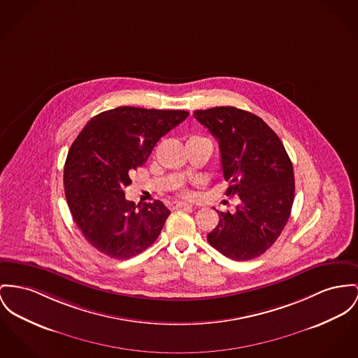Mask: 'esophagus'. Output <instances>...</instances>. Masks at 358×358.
<instances>
[{
    "label": "esophagus",
    "instance_id": "34e87169",
    "mask_svg": "<svg viewBox=\"0 0 358 358\" xmlns=\"http://www.w3.org/2000/svg\"><path fill=\"white\" fill-rule=\"evenodd\" d=\"M169 208L173 210V209H191L192 206L186 202H172L169 203Z\"/></svg>",
    "mask_w": 358,
    "mask_h": 358
}]
</instances>
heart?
Masks as SVG:
<instances>
[{
	"label": "heart",
	"mask_w": 358,
	"mask_h": 358,
	"mask_svg": "<svg viewBox=\"0 0 358 358\" xmlns=\"http://www.w3.org/2000/svg\"><path fill=\"white\" fill-rule=\"evenodd\" d=\"M190 138H202V137H196V136H192V137H190ZM180 191H182L183 194H187V191L185 190V187H182Z\"/></svg>",
	"instance_id": "obj_1"
}]
</instances>
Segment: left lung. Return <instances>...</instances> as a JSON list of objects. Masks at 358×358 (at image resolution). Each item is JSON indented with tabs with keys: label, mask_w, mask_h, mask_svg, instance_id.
I'll return each instance as SVG.
<instances>
[{
	"label": "left lung",
	"mask_w": 358,
	"mask_h": 358,
	"mask_svg": "<svg viewBox=\"0 0 358 358\" xmlns=\"http://www.w3.org/2000/svg\"><path fill=\"white\" fill-rule=\"evenodd\" d=\"M194 118L215 137L221 167L238 195L234 213L217 212L208 234L217 251L234 261H250L268 250L289 220L294 199V173L284 143L259 117L236 107L194 111Z\"/></svg>",
	"instance_id": "obj_1"
}]
</instances>
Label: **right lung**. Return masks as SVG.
Returning a JSON list of instances; mask_svg holds the SVG:
<instances>
[{
    "label": "right lung",
    "instance_id": "obj_1",
    "mask_svg": "<svg viewBox=\"0 0 358 358\" xmlns=\"http://www.w3.org/2000/svg\"><path fill=\"white\" fill-rule=\"evenodd\" d=\"M187 117L183 110L124 106L94 117L74 140L64 168L65 195L78 229L101 254L129 259L159 238L171 212L162 201H127L124 187L129 173Z\"/></svg>",
    "mask_w": 358,
    "mask_h": 358
}]
</instances>
